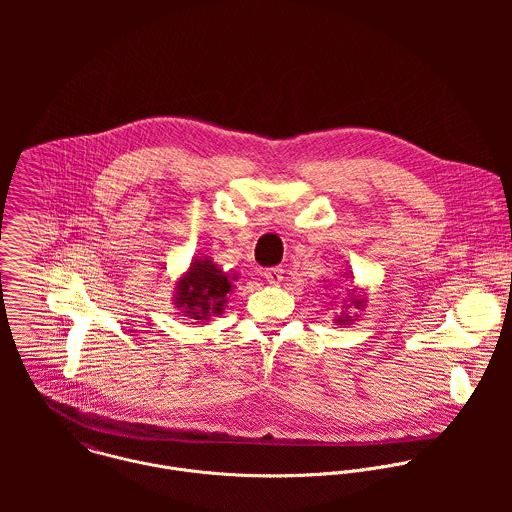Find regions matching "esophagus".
Here are the masks:
<instances>
[{
  "label": "esophagus",
  "instance_id": "1",
  "mask_svg": "<svg viewBox=\"0 0 512 512\" xmlns=\"http://www.w3.org/2000/svg\"><path fill=\"white\" fill-rule=\"evenodd\" d=\"M264 278H266V282L268 284H272V286H278V284H282V280H284V270L282 268H268V270H264Z\"/></svg>",
  "mask_w": 512,
  "mask_h": 512
}]
</instances>
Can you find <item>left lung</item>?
<instances>
[{
    "label": "left lung",
    "mask_w": 512,
    "mask_h": 512,
    "mask_svg": "<svg viewBox=\"0 0 512 512\" xmlns=\"http://www.w3.org/2000/svg\"><path fill=\"white\" fill-rule=\"evenodd\" d=\"M341 276H345V278H349V280H353V278H355V276H353V272H349V270H347L345 274H341ZM357 290H359V288H355V290H349V288H347V292H345L347 295L343 297L345 307H343V311L333 319V321H335V325H351V323H355V321L361 317V315H351V313L347 311L351 305H353V307H357V309H363V307H365V293H357ZM339 295H341V293H339Z\"/></svg>",
    "instance_id": "left-lung-1"
}]
</instances>
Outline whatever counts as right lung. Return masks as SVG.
<instances>
[{
	"instance_id": "right-lung-1",
	"label": "right lung",
	"mask_w": 512,
	"mask_h": 512,
	"mask_svg": "<svg viewBox=\"0 0 512 512\" xmlns=\"http://www.w3.org/2000/svg\"><path fill=\"white\" fill-rule=\"evenodd\" d=\"M236 280L238 274L224 272L209 256H201L177 278L171 301L183 317L207 323L224 313Z\"/></svg>"
}]
</instances>
